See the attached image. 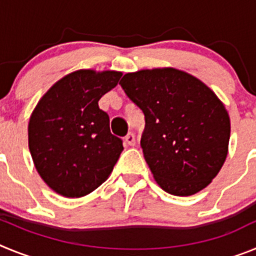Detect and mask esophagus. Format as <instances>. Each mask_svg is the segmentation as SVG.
<instances>
[{"label": "esophagus", "mask_w": 256, "mask_h": 256, "mask_svg": "<svg viewBox=\"0 0 256 256\" xmlns=\"http://www.w3.org/2000/svg\"><path fill=\"white\" fill-rule=\"evenodd\" d=\"M126 144H128V146H134L136 144V137L133 133H128V134L126 136Z\"/></svg>", "instance_id": "34e87169"}]
</instances>
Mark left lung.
<instances>
[{"instance_id":"left-lung-1","label":"left lung","mask_w":256,"mask_h":256,"mask_svg":"<svg viewBox=\"0 0 256 256\" xmlns=\"http://www.w3.org/2000/svg\"><path fill=\"white\" fill-rule=\"evenodd\" d=\"M120 86L144 114L141 148L156 183L176 196L204 190L228 154L224 104L200 79L174 68L126 73Z\"/></svg>"}]
</instances>
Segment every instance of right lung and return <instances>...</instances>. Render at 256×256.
Masks as SVG:
<instances>
[{
	"label": "right lung",
	"instance_id": "add662e5",
	"mask_svg": "<svg viewBox=\"0 0 256 256\" xmlns=\"http://www.w3.org/2000/svg\"><path fill=\"white\" fill-rule=\"evenodd\" d=\"M120 72L80 69L58 79L38 101L28 124L32 159L40 178L64 198H82L112 174L123 144L110 132L98 101Z\"/></svg>",
	"mask_w": 256,
	"mask_h": 256
}]
</instances>
